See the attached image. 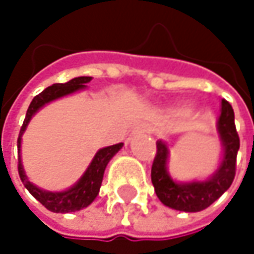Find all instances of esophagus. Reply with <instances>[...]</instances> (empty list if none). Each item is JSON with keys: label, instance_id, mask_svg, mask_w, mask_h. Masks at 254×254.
Returning <instances> with one entry per match:
<instances>
[{"label": "esophagus", "instance_id": "1", "mask_svg": "<svg viewBox=\"0 0 254 254\" xmlns=\"http://www.w3.org/2000/svg\"><path fill=\"white\" fill-rule=\"evenodd\" d=\"M135 133H150V129L147 125H138V127H135V130H133Z\"/></svg>", "mask_w": 254, "mask_h": 254}]
</instances>
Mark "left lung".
<instances>
[{
	"mask_svg": "<svg viewBox=\"0 0 254 254\" xmlns=\"http://www.w3.org/2000/svg\"><path fill=\"white\" fill-rule=\"evenodd\" d=\"M218 127L224 142V159L218 172L204 182H174L166 171L168 148L162 141H157V151L151 166V182L159 200L165 206L181 212H200L215 203L231 187L237 169L240 138L235 129L234 110L227 100H222V112Z\"/></svg>",
	"mask_w": 254,
	"mask_h": 254,
	"instance_id": "8db88e82",
	"label": "left lung"
}]
</instances>
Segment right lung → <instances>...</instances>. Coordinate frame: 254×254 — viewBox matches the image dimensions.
Here are the masks:
<instances>
[{
	"instance_id": "obj_1",
	"label": "right lung",
	"mask_w": 254,
	"mask_h": 254,
	"mask_svg": "<svg viewBox=\"0 0 254 254\" xmlns=\"http://www.w3.org/2000/svg\"><path fill=\"white\" fill-rule=\"evenodd\" d=\"M92 77L91 76H79L66 82V83H54L48 88H45L41 94H38L36 97H33L27 112H26V118L23 121V125L20 129V133H19V138H17V147L20 148V138H22V133L27 127L30 118L35 115V112H38V109H41L44 104L56 100V98H60L63 95H67V94H72L77 89H82L85 88V83H88ZM122 142L119 144H115V145H110V147H106V148H101L94 160L91 162L88 171L85 172V175L80 178V181L77 182L75 187H72L70 190L67 191H63V192H48V191H42L39 188H36L33 184H30L27 181V178L25 175V171H23V166L19 160V177L22 179L23 185L27 188V191L44 206L47 207L48 210L51 212H56V213H69V212H76L80 210L83 207H86L88 204H91L94 201V198L98 195V191H100V187H101V182H103V175H104V171H106V166L107 163L110 162V159L122 148Z\"/></svg>"
}]
</instances>
